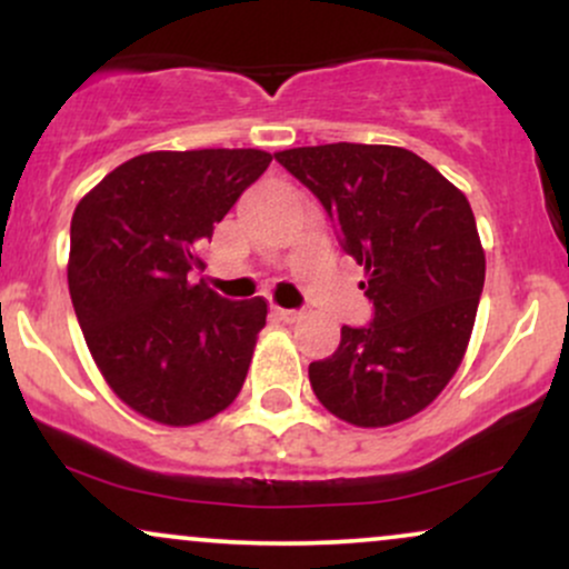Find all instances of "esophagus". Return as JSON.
<instances>
[{
    "label": "esophagus",
    "instance_id": "obj_1",
    "mask_svg": "<svg viewBox=\"0 0 569 569\" xmlns=\"http://www.w3.org/2000/svg\"><path fill=\"white\" fill-rule=\"evenodd\" d=\"M272 316H276L278 321H283V323H297L299 318H302V312L289 310V307H272Z\"/></svg>",
    "mask_w": 569,
    "mask_h": 569
}]
</instances>
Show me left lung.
<instances>
[{
  "label": "left lung",
  "instance_id": "left-lung-1",
  "mask_svg": "<svg viewBox=\"0 0 569 569\" xmlns=\"http://www.w3.org/2000/svg\"><path fill=\"white\" fill-rule=\"evenodd\" d=\"M276 160L321 200L375 307L371 323L342 326L339 348L310 363L312 393L358 428L409 420L447 388L471 339L485 289L471 202L401 147L339 141Z\"/></svg>",
  "mask_w": 569,
  "mask_h": 569
}]
</instances>
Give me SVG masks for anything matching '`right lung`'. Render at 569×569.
<instances>
[{"mask_svg": "<svg viewBox=\"0 0 569 569\" xmlns=\"http://www.w3.org/2000/svg\"><path fill=\"white\" fill-rule=\"evenodd\" d=\"M262 149L147 152L71 217L69 293L90 356L130 409L162 426L211 420L243 388L262 297H219L189 272L198 248L270 166Z\"/></svg>", "mask_w": 569, "mask_h": 569, "instance_id": "right-lung-1", "label": "right lung"}]
</instances>
